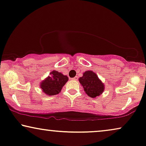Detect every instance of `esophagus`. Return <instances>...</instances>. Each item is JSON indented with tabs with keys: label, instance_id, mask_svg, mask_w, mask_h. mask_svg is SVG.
Returning a JSON list of instances; mask_svg holds the SVG:
<instances>
[{
	"label": "esophagus",
	"instance_id": "34e87169",
	"mask_svg": "<svg viewBox=\"0 0 146 146\" xmlns=\"http://www.w3.org/2000/svg\"><path fill=\"white\" fill-rule=\"evenodd\" d=\"M73 79L74 80V81H77V80H78V77H77V76H76V77H74Z\"/></svg>",
	"mask_w": 146,
	"mask_h": 146
}]
</instances>
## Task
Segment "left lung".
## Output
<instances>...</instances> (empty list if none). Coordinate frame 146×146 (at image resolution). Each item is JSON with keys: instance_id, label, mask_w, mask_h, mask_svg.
I'll return each instance as SVG.
<instances>
[{"instance_id": "8db88e82", "label": "left lung", "mask_w": 146, "mask_h": 146, "mask_svg": "<svg viewBox=\"0 0 146 146\" xmlns=\"http://www.w3.org/2000/svg\"><path fill=\"white\" fill-rule=\"evenodd\" d=\"M79 81L84 88L85 93L91 98H95L103 93L104 84L98 79L96 73L91 71H87Z\"/></svg>"}]
</instances>
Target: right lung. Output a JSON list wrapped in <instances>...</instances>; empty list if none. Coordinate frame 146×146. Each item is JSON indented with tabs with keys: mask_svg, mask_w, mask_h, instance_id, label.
Here are the masks:
<instances>
[{
	"mask_svg": "<svg viewBox=\"0 0 146 146\" xmlns=\"http://www.w3.org/2000/svg\"><path fill=\"white\" fill-rule=\"evenodd\" d=\"M50 75L51 77L42 82L40 87L44 93L48 95H55L60 93L62 87L68 81V77L57 71H53Z\"/></svg>",
	"mask_w": 146,
	"mask_h": 146,
	"instance_id": "right-lung-1",
	"label": "right lung"
}]
</instances>
